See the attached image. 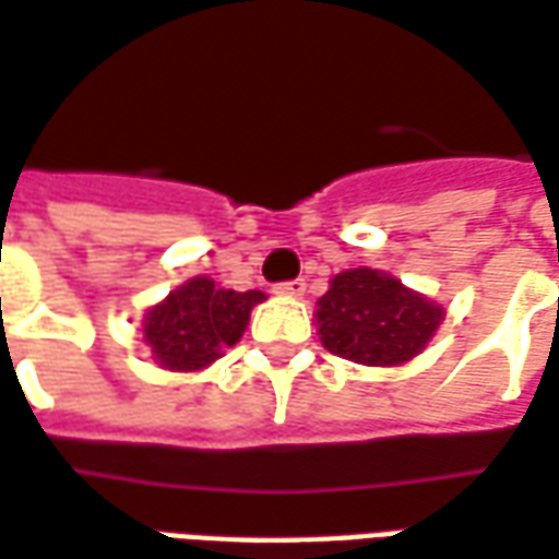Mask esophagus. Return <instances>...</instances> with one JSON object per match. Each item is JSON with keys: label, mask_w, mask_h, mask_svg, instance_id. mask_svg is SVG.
<instances>
[{"label": "esophagus", "mask_w": 559, "mask_h": 559, "mask_svg": "<svg viewBox=\"0 0 559 559\" xmlns=\"http://www.w3.org/2000/svg\"><path fill=\"white\" fill-rule=\"evenodd\" d=\"M272 290L281 293V296H302V293H306V281H302V278L281 281V284H275Z\"/></svg>", "instance_id": "34e87169"}]
</instances>
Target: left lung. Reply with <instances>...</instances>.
<instances>
[{"label":"left lung","mask_w":559,"mask_h":559,"mask_svg":"<svg viewBox=\"0 0 559 559\" xmlns=\"http://www.w3.org/2000/svg\"><path fill=\"white\" fill-rule=\"evenodd\" d=\"M442 318V308L427 296L374 269H347L335 275L318 302L323 347L362 366H400L412 360L432 338Z\"/></svg>","instance_id":"left-lung-1"}]
</instances>
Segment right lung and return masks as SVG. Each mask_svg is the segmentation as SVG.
<instances>
[{"mask_svg":"<svg viewBox=\"0 0 559 559\" xmlns=\"http://www.w3.org/2000/svg\"><path fill=\"white\" fill-rule=\"evenodd\" d=\"M260 290H217L212 278H193L169 293L144 318V342L154 360L175 372L205 369L245 333Z\"/></svg>","mask_w":559,"mask_h":559,"instance_id":"obj_1","label":"right lung"}]
</instances>
